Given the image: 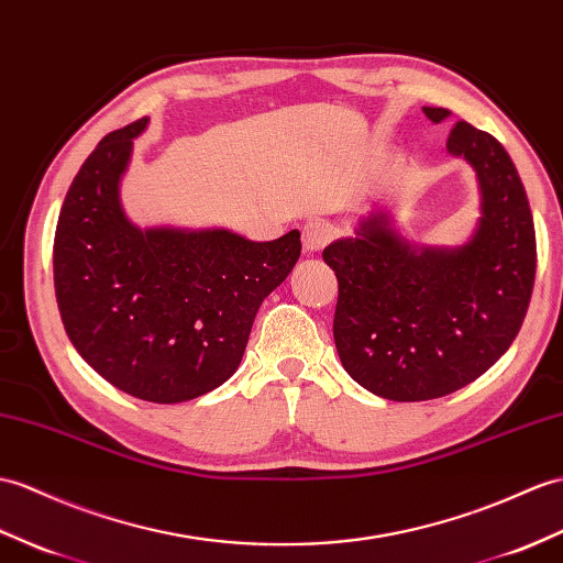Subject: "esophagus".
<instances>
[{"mask_svg": "<svg viewBox=\"0 0 563 563\" xmlns=\"http://www.w3.org/2000/svg\"><path fill=\"white\" fill-rule=\"evenodd\" d=\"M331 238H333V230L329 222H323V220H309L302 228V240H305L307 252L323 250V246L331 242Z\"/></svg>", "mask_w": 563, "mask_h": 563, "instance_id": "34e87169", "label": "esophagus"}]
</instances>
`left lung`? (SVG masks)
<instances>
[{
	"label": "left lung",
	"mask_w": 563,
	"mask_h": 563,
	"mask_svg": "<svg viewBox=\"0 0 563 563\" xmlns=\"http://www.w3.org/2000/svg\"><path fill=\"white\" fill-rule=\"evenodd\" d=\"M422 112L431 122L451 114ZM446 148L475 167L482 189L479 228L465 246H410L374 211L355 240L323 250L338 278V355L360 386L388 400H431L475 382L511 347L532 297L538 244L511 155L463 120Z\"/></svg>",
	"instance_id": "obj_1"
}]
</instances>
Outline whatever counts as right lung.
Segmentation results:
<instances>
[{"label": "right lung", "instance_id": "1", "mask_svg": "<svg viewBox=\"0 0 563 563\" xmlns=\"http://www.w3.org/2000/svg\"><path fill=\"white\" fill-rule=\"evenodd\" d=\"M104 136L78 169L55 232V295L64 331L124 394L185 402L238 372L261 302L302 254L292 230L252 242L230 230H139L120 206L132 139Z\"/></svg>", "mask_w": 563, "mask_h": 563}]
</instances>
